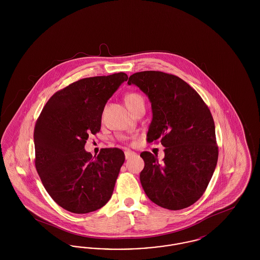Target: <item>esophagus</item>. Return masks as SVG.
Returning a JSON list of instances; mask_svg holds the SVG:
<instances>
[{
  "label": "esophagus",
  "instance_id": "esophagus-1",
  "mask_svg": "<svg viewBox=\"0 0 260 260\" xmlns=\"http://www.w3.org/2000/svg\"><path fill=\"white\" fill-rule=\"evenodd\" d=\"M136 155V153L135 152H133V151H129V150H127V151H125L124 152V157H125V159L127 160V159H129V158H132L133 156H135Z\"/></svg>",
  "mask_w": 260,
  "mask_h": 260
}]
</instances>
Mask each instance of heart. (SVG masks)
Wrapping results in <instances>:
<instances>
[{
  "mask_svg": "<svg viewBox=\"0 0 260 260\" xmlns=\"http://www.w3.org/2000/svg\"><path fill=\"white\" fill-rule=\"evenodd\" d=\"M140 101H143V98L136 93V92H131V93H127L124 98V102H125V105L127 108H131L133 106H135L136 103L140 102Z\"/></svg>",
  "mask_w": 260,
  "mask_h": 260,
  "instance_id": "1",
  "label": "heart"
}]
</instances>
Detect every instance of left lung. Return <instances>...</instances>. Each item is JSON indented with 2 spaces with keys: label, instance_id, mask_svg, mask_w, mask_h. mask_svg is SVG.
I'll return each mask as SVG.
<instances>
[{
  "label": "left lung",
  "instance_id": "1",
  "mask_svg": "<svg viewBox=\"0 0 260 260\" xmlns=\"http://www.w3.org/2000/svg\"><path fill=\"white\" fill-rule=\"evenodd\" d=\"M127 84L139 87L152 107L147 141L160 140L165 158L142 152L140 182L153 203L182 210L201 198L218 159L215 126L209 107L182 79L160 71L137 72Z\"/></svg>",
  "mask_w": 260,
  "mask_h": 260
}]
</instances>
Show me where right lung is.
<instances>
[{"mask_svg":"<svg viewBox=\"0 0 260 260\" xmlns=\"http://www.w3.org/2000/svg\"><path fill=\"white\" fill-rule=\"evenodd\" d=\"M127 78L120 72L79 80L55 92L38 118L36 170L49 195L64 210L87 213L111 198L124 152L101 149L94 158L85 144L89 134L100 131L105 104Z\"/></svg>","mask_w":260,"mask_h":260,"instance_id":"obj_1","label":"right lung"}]
</instances>
